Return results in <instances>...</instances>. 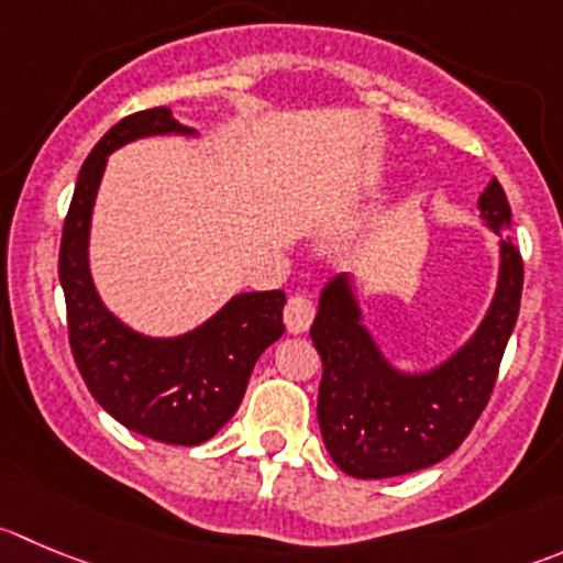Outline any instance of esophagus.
<instances>
[{"label":"esophagus","mask_w":563,"mask_h":563,"mask_svg":"<svg viewBox=\"0 0 563 563\" xmlns=\"http://www.w3.org/2000/svg\"><path fill=\"white\" fill-rule=\"evenodd\" d=\"M314 320V303L309 296H292L285 307V325L290 334H303Z\"/></svg>","instance_id":"34e87169"}]
</instances>
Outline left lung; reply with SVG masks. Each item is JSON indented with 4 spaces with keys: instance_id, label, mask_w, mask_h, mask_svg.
Wrapping results in <instances>:
<instances>
[{
    "instance_id": "obj_1",
    "label": "left lung",
    "mask_w": 563,
    "mask_h": 563,
    "mask_svg": "<svg viewBox=\"0 0 563 563\" xmlns=\"http://www.w3.org/2000/svg\"><path fill=\"white\" fill-rule=\"evenodd\" d=\"M481 218L500 234L497 287L478 329L428 371H404L365 323L351 273H336L320 290L309 329L323 358L318 422L325 451L353 478H395L451 456L489 404L497 367L522 298V256L506 232L511 207L500 181L478 198Z\"/></svg>"
}]
</instances>
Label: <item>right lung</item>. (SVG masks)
Returning a JSON list of instances; mask_svg holds the SVG:
<instances>
[{"mask_svg":"<svg viewBox=\"0 0 563 563\" xmlns=\"http://www.w3.org/2000/svg\"><path fill=\"white\" fill-rule=\"evenodd\" d=\"M198 137L168 107L118 121L82 163L63 223L60 287L68 342L96 404L130 431L165 445H201L216 437L243 400L251 371L285 334L282 290L238 292L212 318L176 336L132 329L101 301L90 273V221L107 157L141 137Z\"/></svg>","mask_w":563,"mask_h":563,"instance_id":"1","label":"right lung"}]
</instances>
